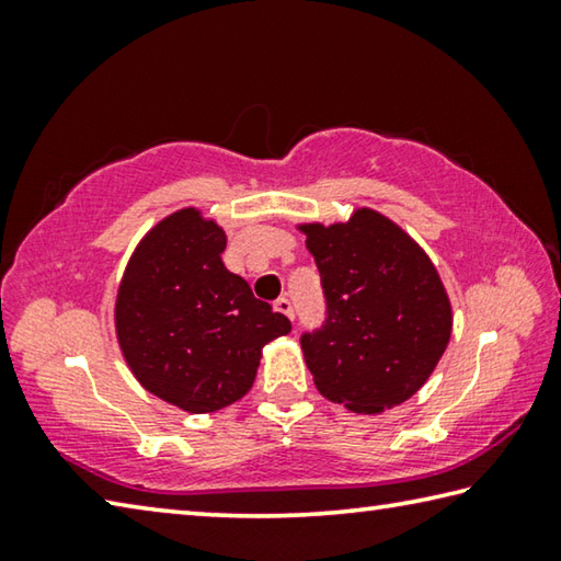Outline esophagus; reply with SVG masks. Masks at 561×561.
Here are the masks:
<instances>
[{
  "instance_id": "34e87169",
  "label": "esophagus",
  "mask_w": 561,
  "mask_h": 561,
  "mask_svg": "<svg viewBox=\"0 0 561 561\" xmlns=\"http://www.w3.org/2000/svg\"><path fill=\"white\" fill-rule=\"evenodd\" d=\"M274 309L277 311H282L284 317H289V319H294V307H291V301L287 299V297H279L277 301H274Z\"/></svg>"
}]
</instances>
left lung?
<instances>
[{"label": "left lung", "mask_w": 561, "mask_h": 561, "mask_svg": "<svg viewBox=\"0 0 561 561\" xmlns=\"http://www.w3.org/2000/svg\"><path fill=\"white\" fill-rule=\"evenodd\" d=\"M314 254L327 321L301 334L319 393L376 415L417 393L453 331L448 291L411 234L358 207L348 222L299 225Z\"/></svg>", "instance_id": "8db88e82"}]
</instances>
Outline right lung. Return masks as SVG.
I'll return each instance as SVG.
<instances>
[{"label":"right lung","instance_id":"1","mask_svg":"<svg viewBox=\"0 0 561 561\" xmlns=\"http://www.w3.org/2000/svg\"><path fill=\"white\" fill-rule=\"evenodd\" d=\"M227 237L185 207L150 230L116 297V336L138 383L187 413H213L250 391L264 344L289 319L254 299L222 264Z\"/></svg>","mask_w":561,"mask_h":561}]
</instances>
